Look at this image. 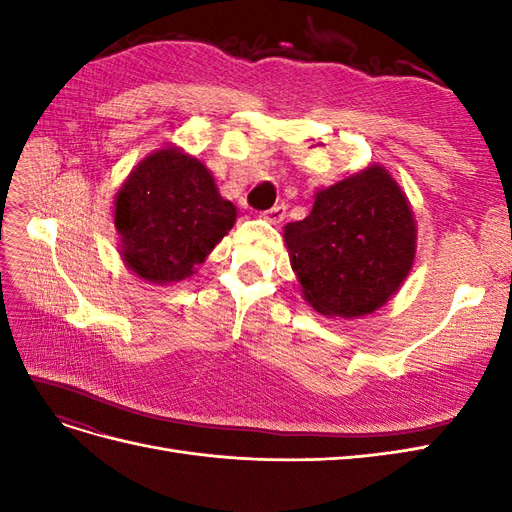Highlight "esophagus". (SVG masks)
I'll list each match as a JSON object with an SVG mask.
<instances>
[{"label":"esophagus","mask_w":512,"mask_h":512,"mask_svg":"<svg viewBox=\"0 0 512 512\" xmlns=\"http://www.w3.org/2000/svg\"><path fill=\"white\" fill-rule=\"evenodd\" d=\"M262 218L273 222V224L284 222V218H286V205L282 203V205H275V207H271L267 211H262Z\"/></svg>","instance_id":"34e87169"}]
</instances>
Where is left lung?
Segmentation results:
<instances>
[{
	"instance_id": "left-lung-1",
	"label": "left lung",
	"mask_w": 512,
	"mask_h": 512,
	"mask_svg": "<svg viewBox=\"0 0 512 512\" xmlns=\"http://www.w3.org/2000/svg\"><path fill=\"white\" fill-rule=\"evenodd\" d=\"M305 301L354 318L389 301L412 269L416 226L408 198L382 166L316 194L312 213L284 230Z\"/></svg>"
}]
</instances>
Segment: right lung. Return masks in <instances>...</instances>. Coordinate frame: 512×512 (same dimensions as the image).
Here are the masks:
<instances>
[{
  "label": "right lung",
  "instance_id": "right-lung-1",
  "mask_svg": "<svg viewBox=\"0 0 512 512\" xmlns=\"http://www.w3.org/2000/svg\"><path fill=\"white\" fill-rule=\"evenodd\" d=\"M237 220L209 170L177 149L138 164L115 200V226L126 265L147 282L192 275Z\"/></svg>",
  "mask_w": 512,
  "mask_h": 512
}]
</instances>
